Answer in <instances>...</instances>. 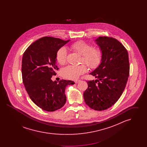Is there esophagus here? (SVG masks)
I'll return each mask as SVG.
<instances>
[{"label":"esophagus","instance_id":"obj_1","mask_svg":"<svg viewBox=\"0 0 147 147\" xmlns=\"http://www.w3.org/2000/svg\"><path fill=\"white\" fill-rule=\"evenodd\" d=\"M80 81V80H75V81H74V82H75V83H76V84H77L78 83H79Z\"/></svg>","mask_w":147,"mask_h":147}]
</instances>
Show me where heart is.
<instances>
[{"label": "heart", "mask_w": 147, "mask_h": 147, "mask_svg": "<svg viewBox=\"0 0 147 147\" xmlns=\"http://www.w3.org/2000/svg\"><path fill=\"white\" fill-rule=\"evenodd\" d=\"M71 48L83 56L82 62L87 64L91 69L96 68L101 63L102 54L101 49L93 46L83 41H79L73 43ZM67 50L62 47L58 50L56 53V60L61 65L65 64L67 61ZM87 71V67L85 64L80 65H69L64 68L62 74L65 78L76 80Z\"/></svg>", "instance_id": "1"}]
</instances>
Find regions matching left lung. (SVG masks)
<instances>
[{
    "instance_id": "8db88e82",
    "label": "left lung",
    "mask_w": 147,
    "mask_h": 147,
    "mask_svg": "<svg viewBox=\"0 0 147 147\" xmlns=\"http://www.w3.org/2000/svg\"><path fill=\"white\" fill-rule=\"evenodd\" d=\"M102 54L100 64L90 74L97 78L87 82L83 94L86 105L97 111L106 110L122 95L129 74L128 54L123 45L110 37H98L95 41Z\"/></svg>"
}]
</instances>
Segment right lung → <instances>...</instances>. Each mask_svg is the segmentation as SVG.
I'll return each mask as SVG.
<instances>
[{
	"label": "right lung",
	"instance_id": "add662e5",
	"mask_svg": "<svg viewBox=\"0 0 147 147\" xmlns=\"http://www.w3.org/2000/svg\"><path fill=\"white\" fill-rule=\"evenodd\" d=\"M70 40L43 37L32 43L24 53L21 73L23 83L29 97L46 111H55L66 102L65 89L73 81L53 82L51 78L58 68L56 65L58 50Z\"/></svg>",
	"mask_w": 147,
	"mask_h": 147
}]
</instances>
